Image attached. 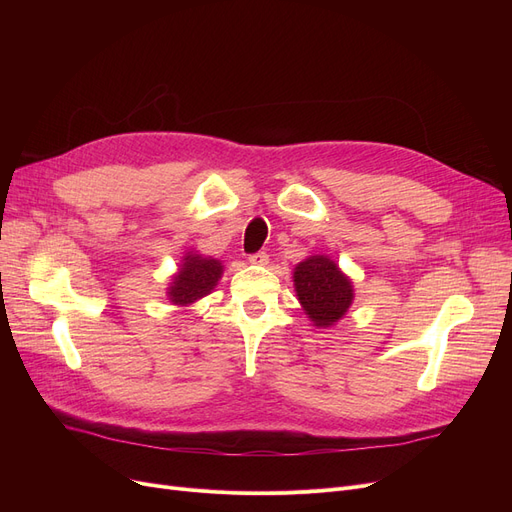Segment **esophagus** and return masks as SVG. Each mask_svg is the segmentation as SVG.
<instances>
[{
	"label": "esophagus",
	"mask_w": 512,
	"mask_h": 512,
	"mask_svg": "<svg viewBox=\"0 0 512 512\" xmlns=\"http://www.w3.org/2000/svg\"><path fill=\"white\" fill-rule=\"evenodd\" d=\"M267 261H270V255H267L265 251L249 255V263H253V265H267Z\"/></svg>",
	"instance_id": "1"
}]
</instances>
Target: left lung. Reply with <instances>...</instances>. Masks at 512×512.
Here are the masks:
<instances>
[{"instance_id":"8db88e82","label":"left lung","mask_w":512,"mask_h":512,"mask_svg":"<svg viewBox=\"0 0 512 512\" xmlns=\"http://www.w3.org/2000/svg\"><path fill=\"white\" fill-rule=\"evenodd\" d=\"M294 290L317 328H332L353 305V282L326 255H311L294 267Z\"/></svg>"}]
</instances>
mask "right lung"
Segmentation results:
<instances>
[{
    "label": "right lung",
    "instance_id": "add662e5",
    "mask_svg": "<svg viewBox=\"0 0 512 512\" xmlns=\"http://www.w3.org/2000/svg\"><path fill=\"white\" fill-rule=\"evenodd\" d=\"M224 274V265L218 259L203 257L195 251H188L182 259L178 274L168 288V299L174 305L188 307L191 303L207 297L218 286Z\"/></svg>",
    "mask_w": 512,
    "mask_h": 512
}]
</instances>
